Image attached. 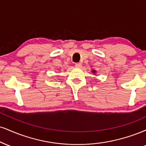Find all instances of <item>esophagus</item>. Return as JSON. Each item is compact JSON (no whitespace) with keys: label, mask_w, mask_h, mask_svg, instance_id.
Segmentation results:
<instances>
[{"label":"esophagus","mask_w":146,"mask_h":146,"mask_svg":"<svg viewBox=\"0 0 146 146\" xmlns=\"http://www.w3.org/2000/svg\"><path fill=\"white\" fill-rule=\"evenodd\" d=\"M75 66H76V67L80 68V67H81V66H82V63H81V62H76L75 64Z\"/></svg>","instance_id":"esophagus-1"}]
</instances>
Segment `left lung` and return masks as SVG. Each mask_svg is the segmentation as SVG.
Listing matches in <instances>:
<instances>
[{
	"mask_svg": "<svg viewBox=\"0 0 146 146\" xmlns=\"http://www.w3.org/2000/svg\"><path fill=\"white\" fill-rule=\"evenodd\" d=\"M92 72H93V73H94V71H93Z\"/></svg>",
	"mask_w": 146,
	"mask_h": 146,
	"instance_id": "1",
	"label": "left lung"
}]
</instances>
